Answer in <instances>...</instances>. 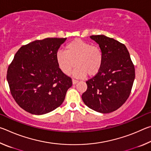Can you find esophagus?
<instances>
[{"instance_id":"1","label":"esophagus","mask_w":151,"mask_h":151,"mask_svg":"<svg viewBox=\"0 0 151 151\" xmlns=\"http://www.w3.org/2000/svg\"><path fill=\"white\" fill-rule=\"evenodd\" d=\"M72 81H73V85H76V84L78 83V81L75 80V79H73Z\"/></svg>"}]
</instances>
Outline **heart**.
<instances>
[{"mask_svg":"<svg viewBox=\"0 0 151 151\" xmlns=\"http://www.w3.org/2000/svg\"><path fill=\"white\" fill-rule=\"evenodd\" d=\"M56 60L60 70L68 75L74 66H76L73 75L78 78L96 75L103 63V54L98 46L81 39H75L66 45L65 52L58 50Z\"/></svg>","mask_w":151,"mask_h":151,"instance_id":"b5f03b06","label":"heart"}]
</instances>
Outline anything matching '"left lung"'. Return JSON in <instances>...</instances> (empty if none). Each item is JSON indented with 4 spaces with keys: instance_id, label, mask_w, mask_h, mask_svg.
Here are the masks:
<instances>
[{
    "instance_id": "obj_1",
    "label": "left lung",
    "mask_w": 151,
    "mask_h": 151,
    "mask_svg": "<svg viewBox=\"0 0 151 151\" xmlns=\"http://www.w3.org/2000/svg\"><path fill=\"white\" fill-rule=\"evenodd\" d=\"M103 54L100 71L86 82L82 95L86 106L96 112L109 113L120 108L131 94L135 70L124 44L104 35H92Z\"/></svg>"
}]
</instances>
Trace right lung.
I'll use <instances>...</instances> for the list:
<instances>
[{"label":"right lung","instance_id":"obj_1","mask_svg":"<svg viewBox=\"0 0 151 151\" xmlns=\"http://www.w3.org/2000/svg\"><path fill=\"white\" fill-rule=\"evenodd\" d=\"M66 38H47L22 46L7 70L6 79L14 101L24 111L40 115L63 103L73 85L58 67L56 53Z\"/></svg>","mask_w":151,"mask_h":151}]
</instances>
